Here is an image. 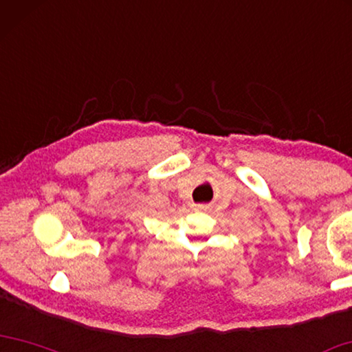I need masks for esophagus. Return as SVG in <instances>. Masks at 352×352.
<instances>
[{
	"instance_id": "34e87169",
	"label": "esophagus",
	"mask_w": 352,
	"mask_h": 352,
	"mask_svg": "<svg viewBox=\"0 0 352 352\" xmlns=\"http://www.w3.org/2000/svg\"><path fill=\"white\" fill-rule=\"evenodd\" d=\"M197 208H199V210H204V208H205V206H204V205H199V206H197Z\"/></svg>"
}]
</instances>
